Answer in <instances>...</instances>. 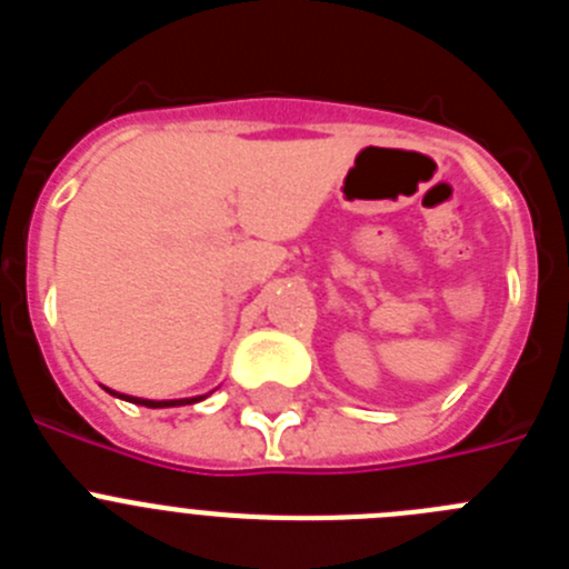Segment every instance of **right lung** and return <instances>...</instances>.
<instances>
[{
  "mask_svg": "<svg viewBox=\"0 0 569 569\" xmlns=\"http://www.w3.org/2000/svg\"><path fill=\"white\" fill-rule=\"evenodd\" d=\"M104 390H108L110 396H116V399H124V401H130V405H142V407H156V410H159V407H182V405H196V401H202V399H208V396H190V399H139V396H128V393H116V390H110V387H104Z\"/></svg>",
  "mask_w": 569,
  "mask_h": 569,
  "instance_id": "right-lung-1",
  "label": "right lung"
}]
</instances>
